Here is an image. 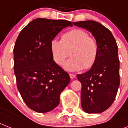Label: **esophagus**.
<instances>
[{
    "label": "esophagus",
    "mask_w": 128,
    "mask_h": 128,
    "mask_svg": "<svg viewBox=\"0 0 128 128\" xmlns=\"http://www.w3.org/2000/svg\"><path fill=\"white\" fill-rule=\"evenodd\" d=\"M69 76H70V77L71 79H74V78H75V77H76V75H74V74H70Z\"/></svg>",
    "instance_id": "esophagus-1"
}]
</instances>
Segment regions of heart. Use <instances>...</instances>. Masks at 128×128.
Wrapping results in <instances>:
<instances>
[{
  "mask_svg": "<svg viewBox=\"0 0 128 128\" xmlns=\"http://www.w3.org/2000/svg\"><path fill=\"white\" fill-rule=\"evenodd\" d=\"M52 58L58 65L63 64L70 55L71 58L63 65L66 70L78 72L90 68L97 59L98 45L94 38L86 31L79 28L64 33L61 40L53 39L50 44Z\"/></svg>",
  "mask_w": 128,
  "mask_h": 128,
  "instance_id": "heart-1",
  "label": "heart"
}]
</instances>
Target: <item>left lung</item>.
Listing matches in <instances>:
<instances>
[{
    "label": "left lung",
    "instance_id": "left-lung-1",
    "mask_svg": "<svg viewBox=\"0 0 128 128\" xmlns=\"http://www.w3.org/2000/svg\"><path fill=\"white\" fill-rule=\"evenodd\" d=\"M90 32L98 45V54L90 70L77 75L81 83L80 102L87 113H100L113 103L120 85L118 46L112 33L94 21L74 22Z\"/></svg>",
    "mask_w": 128,
    "mask_h": 128
}]
</instances>
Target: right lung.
<instances>
[{"label": "right lung", "mask_w": 128, "mask_h": 128, "mask_svg": "<svg viewBox=\"0 0 128 128\" xmlns=\"http://www.w3.org/2000/svg\"><path fill=\"white\" fill-rule=\"evenodd\" d=\"M68 26L72 23L66 20L38 18L16 40L14 68L17 86L26 106L36 112L54 109L70 82L68 74L53 60L50 49L51 40Z\"/></svg>", "instance_id": "add662e5"}]
</instances>
